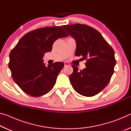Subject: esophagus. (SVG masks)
I'll list each match as a JSON object with an SVG mask.
<instances>
[{
  "instance_id": "esophagus-1",
  "label": "esophagus",
  "mask_w": 131,
  "mask_h": 131,
  "mask_svg": "<svg viewBox=\"0 0 131 131\" xmlns=\"http://www.w3.org/2000/svg\"><path fill=\"white\" fill-rule=\"evenodd\" d=\"M70 64L69 63L66 62H64V66H70Z\"/></svg>"
}]
</instances>
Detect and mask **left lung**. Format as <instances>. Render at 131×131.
<instances>
[{"label":"left lung","instance_id":"obj_1","mask_svg":"<svg viewBox=\"0 0 131 131\" xmlns=\"http://www.w3.org/2000/svg\"><path fill=\"white\" fill-rule=\"evenodd\" d=\"M62 28L76 40L75 55L87 61L86 68L80 71L72 65L73 72L69 76L72 87L83 96H94L107 86L113 74L114 50L101 33L91 26L75 24Z\"/></svg>","mask_w":131,"mask_h":131}]
</instances>
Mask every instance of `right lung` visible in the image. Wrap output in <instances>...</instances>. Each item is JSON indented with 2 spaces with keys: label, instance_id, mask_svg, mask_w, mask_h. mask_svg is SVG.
Listing matches in <instances>:
<instances>
[{
  "label": "right lung",
  "instance_id": "add662e5",
  "mask_svg": "<svg viewBox=\"0 0 131 131\" xmlns=\"http://www.w3.org/2000/svg\"><path fill=\"white\" fill-rule=\"evenodd\" d=\"M68 36L60 26L37 29L24 35L11 51L8 67L14 81L24 92L38 97L54 87L64 64L58 62L46 67L43 58L52 50L56 40Z\"/></svg>",
  "mask_w": 131,
  "mask_h": 131
}]
</instances>
